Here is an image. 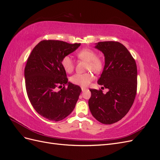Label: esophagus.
<instances>
[{"instance_id":"esophagus-1","label":"esophagus","mask_w":160,"mask_h":160,"mask_svg":"<svg viewBox=\"0 0 160 160\" xmlns=\"http://www.w3.org/2000/svg\"><path fill=\"white\" fill-rule=\"evenodd\" d=\"M81 90H82V91L84 92L85 91H86V90H87V89H86V88H81Z\"/></svg>"}]
</instances>
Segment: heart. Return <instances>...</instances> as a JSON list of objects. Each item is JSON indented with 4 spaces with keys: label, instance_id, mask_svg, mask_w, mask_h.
I'll return each instance as SVG.
<instances>
[{
    "label": "heart",
    "instance_id": "heart-1",
    "mask_svg": "<svg viewBox=\"0 0 160 160\" xmlns=\"http://www.w3.org/2000/svg\"><path fill=\"white\" fill-rule=\"evenodd\" d=\"M79 59L88 62L86 70H91L95 73H98L103 69V62L99 58L97 57L95 51L90 49H83L77 53ZM61 65L64 70L69 72L74 70L75 62L69 56H65L61 60ZM93 79V75L91 72L77 73L71 77L70 81L72 84L81 87H87Z\"/></svg>",
    "mask_w": 160,
    "mask_h": 160
}]
</instances>
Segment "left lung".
Returning a JSON list of instances; mask_svg holds the SVG:
<instances>
[{
  "instance_id": "left-lung-1",
  "label": "left lung",
  "mask_w": 160,
  "mask_h": 160,
  "mask_svg": "<svg viewBox=\"0 0 160 160\" xmlns=\"http://www.w3.org/2000/svg\"><path fill=\"white\" fill-rule=\"evenodd\" d=\"M95 48L105 56V66L99 79L101 89H90L89 107L93 117L101 123L112 124L126 115L134 102L137 93L138 71L135 59L122 43L99 42Z\"/></svg>"
}]
</instances>
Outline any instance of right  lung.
<instances>
[{
  "label": "right lung",
  "mask_w": 160,
  "mask_h": 160,
  "mask_svg": "<svg viewBox=\"0 0 160 160\" xmlns=\"http://www.w3.org/2000/svg\"><path fill=\"white\" fill-rule=\"evenodd\" d=\"M80 45L43 40L35 47L27 59L25 77L28 99L38 114L50 121L59 122L67 117L79 99L81 89L68 83L61 60ZM58 88L61 89L58 91Z\"/></svg>",
  "instance_id": "right-lung-1"
}]
</instances>
